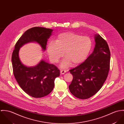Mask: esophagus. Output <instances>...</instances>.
<instances>
[{"instance_id": "obj_1", "label": "esophagus", "mask_w": 124, "mask_h": 124, "mask_svg": "<svg viewBox=\"0 0 124 124\" xmlns=\"http://www.w3.org/2000/svg\"><path fill=\"white\" fill-rule=\"evenodd\" d=\"M60 72H61V74H64L66 72V70H61V71H60Z\"/></svg>"}]
</instances>
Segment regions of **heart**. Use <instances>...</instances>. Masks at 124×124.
<instances>
[{
  "label": "heart",
  "instance_id": "1",
  "mask_svg": "<svg viewBox=\"0 0 124 124\" xmlns=\"http://www.w3.org/2000/svg\"><path fill=\"white\" fill-rule=\"evenodd\" d=\"M92 41L87 36H82L74 32H64L58 35L55 42L50 41L47 45V53L51 61L57 62L64 53L66 58L62 63V68L68 67L70 63L77 65L87 57L92 47Z\"/></svg>",
  "mask_w": 124,
  "mask_h": 124
}]
</instances>
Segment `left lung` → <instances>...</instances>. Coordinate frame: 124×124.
Here are the masks:
<instances>
[{"label": "left lung", "instance_id": "left-lung-1", "mask_svg": "<svg viewBox=\"0 0 124 124\" xmlns=\"http://www.w3.org/2000/svg\"><path fill=\"white\" fill-rule=\"evenodd\" d=\"M94 39L93 52L84 62L69 71L73 75L70 91L81 99H88L99 91L110 69V52L107 43L99 34H96Z\"/></svg>", "mask_w": 124, "mask_h": 124}]
</instances>
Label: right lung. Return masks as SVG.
<instances>
[{
  "label": "right lung",
  "instance_id": "add662e5",
  "mask_svg": "<svg viewBox=\"0 0 124 124\" xmlns=\"http://www.w3.org/2000/svg\"><path fill=\"white\" fill-rule=\"evenodd\" d=\"M53 31L50 29L38 27L29 29L18 39L12 53L14 77L22 89L33 97L41 98L49 94L53 90L55 79L60 76V71L54 65L43 60L34 67L26 66L19 59V49L26 43L36 42L45 51Z\"/></svg>",
  "mask_w": 124,
  "mask_h": 124
}]
</instances>
